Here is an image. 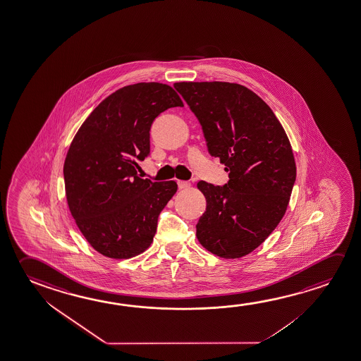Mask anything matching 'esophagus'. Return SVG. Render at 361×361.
Wrapping results in <instances>:
<instances>
[{
    "mask_svg": "<svg viewBox=\"0 0 361 361\" xmlns=\"http://www.w3.org/2000/svg\"><path fill=\"white\" fill-rule=\"evenodd\" d=\"M178 189H189L190 186H191V183L189 181H183V180H178Z\"/></svg>",
    "mask_w": 361,
    "mask_h": 361,
    "instance_id": "1",
    "label": "esophagus"
}]
</instances>
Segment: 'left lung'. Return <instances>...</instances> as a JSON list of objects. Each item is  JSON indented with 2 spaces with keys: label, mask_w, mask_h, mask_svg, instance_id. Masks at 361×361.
Masks as SVG:
<instances>
[{
  "label": "left lung",
  "mask_w": 361,
  "mask_h": 361,
  "mask_svg": "<svg viewBox=\"0 0 361 361\" xmlns=\"http://www.w3.org/2000/svg\"><path fill=\"white\" fill-rule=\"evenodd\" d=\"M199 118L209 152L228 171L225 186L197 183L206 211L196 238L207 251L240 259L281 221L296 178L291 144L267 102L233 82H176Z\"/></svg>",
  "instance_id": "8db88e82"
}]
</instances>
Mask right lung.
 <instances>
[{
	"label": "right lung",
	"instance_id": "add662e5",
	"mask_svg": "<svg viewBox=\"0 0 361 361\" xmlns=\"http://www.w3.org/2000/svg\"><path fill=\"white\" fill-rule=\"evenodd\" d=\"M176 106L183 100L169 85H128L101 101L70 144L63 164L67 205L101 255L131 259L152 244L157 217L178 183L139 178L136 160L150 154L151 123Z\"/></svg>",
	"mask_w": 361,
	"mask_h": 361
}]
</instances>
